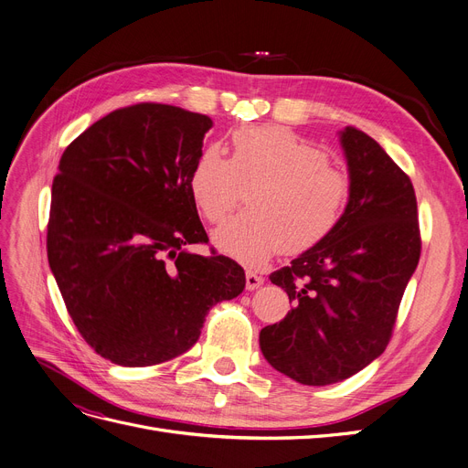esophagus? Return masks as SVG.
I'll return each mask as SVG.
<instances>
[{"instance_id":"obj_1","label":"esophagus","mask_w":468,"mask_h":468,"mask_svg":"<svg viewBox=\"0 0 468 468\" xmlns=\"http://www.w3.org/2000/svg\"><path fill=\"white\" fill-rule=\"evenodd\" d=\"M263 284V277L258 275L256 271H247V289L249 291H256Z\"/></svg>"}]
</instances>
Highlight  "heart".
Wrapping results in <instances>:
<instances>
[{
  "label": "heart",
  "instance_id": "obj_1",
  "mask_svg": "<svg viewBox=\"0 0 468 468\" xmlns=\"http://www.w3.org/2000/svg\"><path fill=\"white\" fill-rule=\"evenodd\" d=\"M231 158L207 147L191 172V195L200 214L221 223L249 191V208L214 233L216 247L249 266L275 252L300 254L327 239L350 198V177L329 165L312 141L279 126L235 132Z\"/></svg>",
  "mask_w": 468,
  "mask_h": 468
}]
</instances>
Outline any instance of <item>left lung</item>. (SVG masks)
I'll list each match as a JSON object with an SVG mask.
<instances>
[{"mask_svg": "<svg viewBox=\"0 0 468 468\" xmlns=\"http://www.w3.org/2000/svg\"><path fill=\"white\" fill-rule=\"evenodd\" d=\"M340 141L348 207L327 239L270 275L294 308L260 333L271 367L308 386L348 378L386 350L420 258L410 176L365 132L348 126Z\"/></svg>", "mask_w": 468, "mask_h": 468, "instance_id": "obj_1", "label": "left lung"}]
</instances>
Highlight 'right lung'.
<instances>
[{"label": "right lung", "mask_w": 468, "mask_h": 468, "mask_svg": "<svg viewBox=\"0 0 468 468\" xmlns=\"http://www.w3.org/2000/svg\"><path fill=\"white\" fill-rule=\"evenodd\" d=\"M212 128L162 103L116 109L80 133L51 187L48 260L78 333L124 367L187 352L212 306L245 291V270L207 245L191 172Z\"/></svg>", "instance_id": "right-lung-1"}]
</instances>
